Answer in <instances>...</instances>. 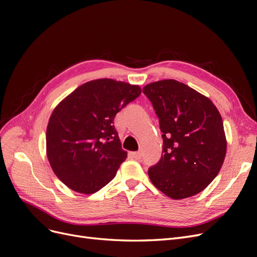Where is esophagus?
<instances>
[{"mask_svg":"<svg viewBox=\"0 0 257 257\" xmlns=\"http://www.w3.org/2000/svg\"><path fill=\"white\" fill-rule=\"evenodd\" d=\"M132 157H133L135 160H141L142 159V153L141 152H132L131 153Z\"/></svg>","mask_w":257,"mask_h":257,"instance_id":"obj_1","label":"esophagus"}]
</instances>
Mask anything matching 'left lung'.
<instances>
[{
	"instance_id": "obj_1",
	"label": "left lung",
	"mask_w": 257,
	"mask_h": 257,
	"mask_svg": "<svg viewBox=\"0 0 257 257\" xmlns=\"http://www.w3.org/2000/svg\"><path fill=\"white\" fill-rule=\"evenodd\" d=\"M163 133V155L148 172L153 185L173 199L196 195L212 182L226 155L222 116L209 97L175 79L144 87Z\"/></svg>"
}]
</instances>
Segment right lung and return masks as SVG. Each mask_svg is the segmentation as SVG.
<instances>
[{"label": "right lung", "mask_w": 257, "mask_h": 257, "mask_svg": "<svg viewBox=\"0 0 257 257\" xmlns=\"http://www.w3.org/2000/svg\"><path fill=\"white\" fill-rule=\"evenodd\" d=\"M141 93L137 84L102 78L79 85L56 106L46 132V153L67 188L93 194L114 178L127 157L114 116Z\"/></svg>", "instance_id": "obj_1"}]
</instances>
